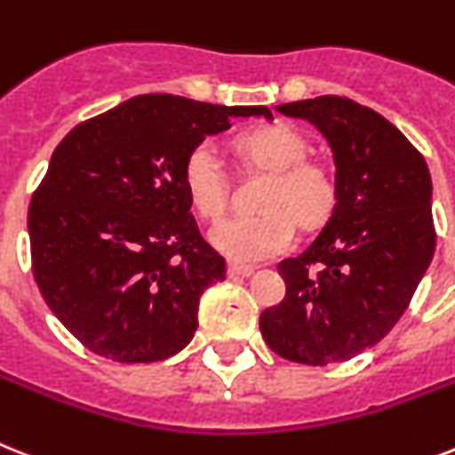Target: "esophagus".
Instances as JSON below:
<instances>
[{"label":"esophagus","mask_w":455,"mask_h":455,"mask_svg":"<svg viewBox=\"0 0 455 455\" xmlns=\"http://www.w3.org/2000/svg\"><path fill=\"white\" fill-rule=\"evenodd\" d=\"M227 273H228V278H250L254 273L252 266H243V264H231L227 266Z\"/></svg>","instance_id":"esophagus-1"}]
</instances>
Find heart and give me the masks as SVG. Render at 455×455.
I'll list each match as a JSON object with an SVG mask.
<instances>
[{
    "instance_id": "b5f03b06",
    "label": "heart",
    "mask_w": 455,
    "mask_h": 455,
    "mask_svg": "<svg viewBox=\"0 0 455 455\" xmlns=\"http://www.w3.org/2000/svg\"><path fill=\"white\" fill-rule=\"evenodd\" d=\"M235 149L252 164L273 170L261 194L259 215H234L210 228V243L240 264H257L285 252L294 240V220L317 227L336 203L334 172L320 161L306 158L308 142L287 124L257 125L240 132ZM182 182L191 205L205 220L224 212L228 180L212 142H198L187 154Z\"/></svg>"
}]
</instances>
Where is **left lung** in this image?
Masks as SVG:
<instances>
[{
    "label": "left lung",
    "mask_w": 455,
    "mask_h": 455,
    "mask_svg": "<svg viewBox=\"0 0 455 455\" xmlns=\"http://www.w3.org/2000/svg\"><path fill=\"white\" fill-rule=\"evenodd\" d=\"M275 109L323 132L336 203L311 245L278 264L287 294L259 330L280 357L324 367L376 346L407 311L435 254L430 170L390 121L348 98Z\"/></svg>",
    "instance_id": "1"
}]
</instances>
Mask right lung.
<instances>
[{
    "mask_svg": "<svg viewBox=\"0 0 455 455\" xmlns=\"http://www.w3.org/2000/svg\"><path fill=\"white\" fill-rule=\"evenodd\" d=\"M247 116L273 121L266 107L138 95L55 147L29 203L32 271L55 317L95 355L156 362L189 346L201 294L227 278V264L191 215L184 158Z\"/></svg>",
    "mask_w": 455,
    "mask_h": 455,
    "instance_id": "add662e5",
    "label": "right lung"
}]
</instances>
